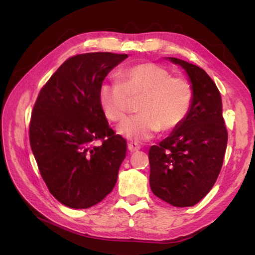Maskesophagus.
<instances>
[{
    "instance_id": "esophagus-1",
    "label": "esophagus",
    "mask_w": 255,
    "mask_h": 255,
    "mask_svg": "<svg viewBox=\"0 0 255 255\" xmlns=\"http://www.w3.org/2000/svg\"><path fill=\"white\" fill-rule=\"evenodd\" d=\"M128 149L130 150V152H137L138 149H140V145L138 143H135V141H129L128 143Z\"/></svg>"
}]
</instances>
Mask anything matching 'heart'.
I'll return each mask as SVG.
<instances>
[{
  "label": "heart",
  "instance_id": "b5f03b06",
  "mask_svg": "<svg viewBox=\"0 0 255 255\" xmlns=\"http://www.w3.org/2000/svg\"><path fill=\"white\" fill-rule=\"evenodd\" d=\"M118 80L100 86L99 103L108 120L120 123L130 110L131 101L138 100V114L119 126V132L129 139L147 140L158 130H174L191 110L192 84L157 64L141 63L125 68Z\"/></svg>",
  "mask_w": 255,
  "mask_h": 255
}]
</instances>
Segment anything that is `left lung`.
Returning a JSON list of instances; mask_svg holds the SVG:
<instances>
[{
    "instance_id": "1",
    "label": "left lung",
    "mask_w": 255,
    "mask_h": 255,
    "mask_svg": "<svg viewBox=\"0 0 255 255\" xmlns=\"http://www.w3.org/2000/svg\"><path fill=\"white\" fill-rule=\"evenodd\" d=\"M170 59L187 71L195 97L184 122L158 146L150 147L149 185L154 195L167 204L191 207L214 187L223 166L228 133L215 82L199 66Z\"/></svg>"
}]
</instances>
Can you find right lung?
I'll return each mask as SVG.
<instances>
[{"mask_svg":"<svg viewBox=\"0 0 255 255\" xmlns=\"http://www.w3.org/2000/svg\"><path fill=\"white\" fill-rule=\"evenodd\" d=\"M127 57L108 51L72 56L34 102L30 146L49 192L70 208L99 204L117 182L127 141L108 124L99 89L108 73ZM97 141L102 144L94 145Z\"/></svg>","mask_w":255,"mask_h":255,"instance_id":"add662e5","label":"right lung"}]
</instances>
